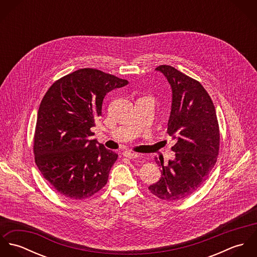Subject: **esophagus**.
<instances>
[{
	"mask_svg": "<svg viewBox=\"0 0 257 257\" xmlns=\"http://www.w3.org/2000/svg\"><path fill=\"white\" fill-rule=\"evenodd\" d=\"M123 156L134 159V158H138L140 157V153H136V152H131V151H124L123 152Z\"/></svg>",
	"mask_w": 257,
	"mask_h": 257,
	"instance_id": "esophagus-1",
	"label": "esophagus"
}]
</instances>
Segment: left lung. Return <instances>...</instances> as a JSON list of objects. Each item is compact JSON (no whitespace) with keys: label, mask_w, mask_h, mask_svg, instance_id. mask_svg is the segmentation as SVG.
I'll use <instances>...</instances> for the list:
<instances>
[{"label":"left lung","mask_w":257,"mask_h":257,"mask_svg":"<svg viewBox=\"0 0 257 257\" xmlns=\"http://www.w3.org/2000/svg\"><path fill=\"white\" fill-rule=\"evenodd\" d=\"M172 89L167 134L176 140L175 159L162 166L161 177L148 190L172 202L192 195L215 166L220 148V130L213 101L201 83L169 65L156 68ZM159 163V161H156Z\"/></svg>","instance_id":"left-lung-1"}]
</instances>
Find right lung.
<instances>
[{
  "label": "right lung",
  "mask_w": 257,
  "mask_h": 257,
  "mask_svg": "<svg viewBox=\"0 0 257 257\" xmlns=\"http://www.w3.org/2000/svg\"><path fill=\"white\" fill-rule=\"evenodd\" d=\"M127 84L114 75L83 68L58 79L45 93L37 112L35 160L61 195L83 200L108 182L117 154L91 140V127L102 115L107 93Z\"/></svg>",
  "instance_id": "1"
}]
</instances>
